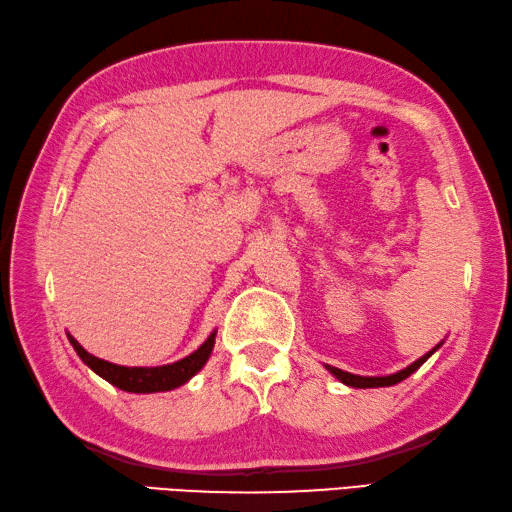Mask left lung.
Listing matches in <instances>:
<instances>
[{
    "label": "left lung",
    "instance_id": "left-lung-1",
    "mask_svg": "<svg viewBox=\"0 0 512 512\" xmlns=\"http://www.w3.org/2000/svg\"><path fill=\"white\" fill-rule=\"evenodd\" d=\"M441 345H436L432 351H427L423 358H418L416 362H412L410 367H405L401 371H396V374H389V376H356V374H349V371H342L338 367H331V365H324L327 367L333 376H336L340 383H345L349 387H358V389H369V387H389V385H396L405 380L407 376H412L414 371L423 365V362L432 356V353L439 349Z\"/></svg>",
    "mask_w": 512,
    "mask_h": 512
}]
</instances>
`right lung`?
Masks as SVG:
<instances>
[{
	"label": "right lung",
	"mask_w": 512,
	"mask_h": 512,
	"mask_svg": "<svg viewBox=\"0 0 512 512\" xmlns=\"http://www.w3.org/2000/svg\"><path fill=\"white\" fill-rule=\"evenodd\" d=\"M215 336L217 331H212L208 340L203 345L185 356L181 360L172 362V365H163V367H123V365H114V362L100 360L96 356H91L87 349H82L80 342L69 336V342L76 349L78 356L89 369H94L100 378H105L107 383H111L123 392H132V394H154V392H170V389L181 387L183 383L197 374V371L206 365L212 347H215Z\"/></svg>",
	"instance_id": "right-lung-1"
}]
</instances>
